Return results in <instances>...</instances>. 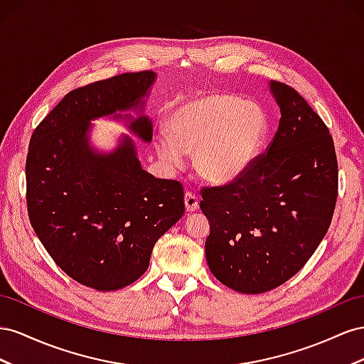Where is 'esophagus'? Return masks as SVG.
Listing matches in <instances>:
<instances>
[{
	"label": "esophagus",
	"mask_w": 364,
	"mask_h": 364,
	"mask_svg": "<svg viewBox=\"0 0 364 364\" xmlns=\"http://www.w3.org/2000/svg\"><path fill=\"white\" fill-rule=\"evenodd\" d=\"M184 205H186V210H188V212H195L200 205L198 204V196H196L193 192H186Z\"/></svg>",
	"instance_id": "esophagus-1"
}]
</instances>
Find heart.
<instances>
[{"label": "heart", "mask_w": 364, "mask_h": 364, "mask_svg": "<svg viewBox=\"0 0 364 364\" xmlns=\"http://www.w3.org/2000/svg\"><path fill=\"white\" fill-rule=\"evenodd\" d=\"M268 119L261 107L227 92H212L176 107L169 136L157 140L160 159L178 166L183 152L195 151V169L204 180L230 183L250 168L261 151Z\"/></svg>", "instance_id": "1"}]
</instances>
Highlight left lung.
Wrapping results in <instances>:
<instances>
[{"mask_svg": "<svg viewBox=\"0 0 364 364\" xmlns=\"http://www.w3.org/2000/svg\"><path fill=\"white\" fill-rule=\"evenodd\" d=\"M282 117L272 143L240 178L204 186L200 207L210 224L205 259L212 274L244 294L291 279L328 232L338 192L334 141L299 92L272 80Z\"/></svg>", "mask_w": 364, "mask_h": 364, "instance_id": "obj_1", "label": "left lung"}]
</instances>
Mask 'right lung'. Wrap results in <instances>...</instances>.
I'll use <instances>...</instances> for the list:
<instances>
[{"label":"right lung","instance_id":"1","mask_svg":"<svg viewBox=\"0 0 364 364\" xmlns=\"http://www.w3.org/2000/svg\"><path fill=\"white\" fill-rule=\"evenodd\" d=\"M155 73H123L70 91L32 134L26 161L27 212L39 241L76 282L114 291L146 272L152 248L184 213L183 186L155 178L134 143L90 151V120L139 107ZM152 139L146 117L131 122Z\"/></svg>","mask_w":364,"mask_h":364}]
</instances>
